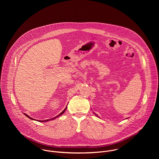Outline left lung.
Wrapping results in <instances>:
<instances>
[{
	"mask_svg": "<svg viewBox=\"0 0 159 159\" xmlns=\"http://www.w3.org/2000/svg\"><path fill=\"white\" fill-rule=\"evenodd\" d=\"M95 114V115H96V116H97V117H98V116H97V114H96L95 113H94Z\"/></svg>",
	"mask_w": 159,
	"mask_h": 159,
	"instance_id": "1",
	"label": "left lung"
}]
</instances>
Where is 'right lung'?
Listing matches in <instances>:
<instances>
[{
	"label": "right lung",
	"mask_w": 159,
	"mask_h": 159,
	"mask_svg": "<svg viewBox=\"0 0 159 159\" xmlns=\"http://www.w3.org/2000/svg\"><path fill=\"white\" fill-rule=\"evenodd\" d=\"M67 107H66V108L63 110V111H62L61 113L59 114H58L57 116H56V117H53V118H52V119H46V120H35V119H33V118H32V117H30V116H29L27 114H24V115L25 116H27V117H29V119H32V120H37V121H39V122H47V121H49V120H54V119H56V118H57V117H59V116H61L62 114H63L64 113V112L66 111V110H67Z\"/></svg>",
	"instance_id": "1"
}]
</instances>
